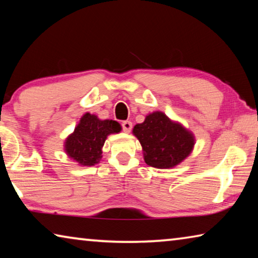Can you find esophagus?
<instances>
[{
	"label": "esophagus",
	"mask_w": 258,
	"mask_h": 258,
	"mask_svg": "<svg viewBox=\"0 0 258 258\" xmlns=\"http://www.w3.org/2000/svg\"><path fill=\"white\" fill-rule=\"evenodd\" d=\"M132 123L130 120H125L121 123V127H123V131L125 133H130L131 130H132Z\"/></svg>",
	"instance_id": "34e87169"
}]
</instances>
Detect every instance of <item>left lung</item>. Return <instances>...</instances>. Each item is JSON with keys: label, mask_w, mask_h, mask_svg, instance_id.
Wrapping results in <instances>:
<instances>
[{"label": "left lung", "mask_w": 258, "mask_h": 258, "mask_svg": "<svg viewBox=\"0 0 258 258\" xmlns=\"http://www.w3.org/2000/svg\"><path fill=\"white\" fill-rule=\"evenodd\" d=\"M133 133L145 151V161L156 168L178 165L195 146L194 135L160 111L148 115L142 124L134 126Z\"/></svg>", "instance_id": "8db88e82"}]
</instances>
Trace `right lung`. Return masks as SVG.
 Masks as SVG:
<instances>
[{"mask_svg": "<svg viewBox=\"0 0 258 258\" xmlns=\"http://www.w3.org/2000/svg\"><path fill=\"white\" fill-rule=\"evenodd\" d=\"M120 130V125L116 120H100L95 115L86 112L74 133L67 138L64 150L78 164L93 166L102 157L101 149L108 135L118 133Z\"/></svg>", "mask_w": 258, "mask_h": 258, "instance_id": "add662e5", "label": "right lung"}]
</instances>
